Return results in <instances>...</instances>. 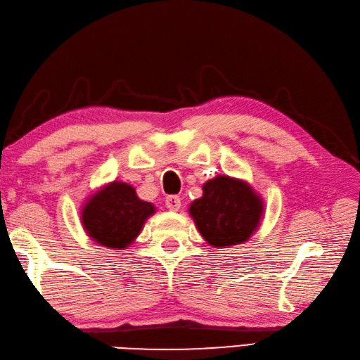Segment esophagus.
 I'll return each mask as SVG.
<instances>
[{
	"mask_svg": "<svg viewBox=\"0 0 360 360\" xmlns=\"http://www.w3.org/2000/svg\"><path fill=\"white\" fill-rule=\"evenodd\" d=\"M166 207L171 211H179L181 207V200L179 195H167L166 197Z\"/></svg>",
	"mask_w": 360,
	"mask_h": 360,
	"instance_id": "esophagus-1",
	"label": "esophagus"
}]
</instances>
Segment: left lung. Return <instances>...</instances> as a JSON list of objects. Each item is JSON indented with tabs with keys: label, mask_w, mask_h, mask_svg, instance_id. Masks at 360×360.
<instances>
[{
	"label": "left lung",
	"mask_w": 360,
	"mask_h": 360,
	"mask_svg": "<svg viewBox=\"0 0 360 360\" xmlns=\"http://www.w3.org/2000/svg\"><path fill=\"white\" fill-rule=\"evenodd\" d=\"M203 194L189 207L195 229L210 245L226 248L244 244L259 229L262 197L245 180L216 175L203 183Z\"/></svg>",
	"instance_id": "8db88e82"
}]
</instances>
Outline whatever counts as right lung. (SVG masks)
<instances>
[{"mask_svg":"<svg viewBox=\"0 0 360 360\" xmlns=\"http://www.w3.org/2000/svg\"><path fill=\"white\" fill-rule=\"evenodd\" d=\"M155 205L141 200L135 188L124 181H110L93 193L80 210V224L96 244L124 250L138 238Z\"/></svg>","mask_w":360,"mask_h":360,"instance_id":"right-lung-1","label":"right lung"}]
</instances>
